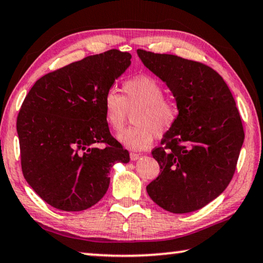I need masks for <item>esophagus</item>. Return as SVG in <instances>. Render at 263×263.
<instances>
[{
	"label": "esophagus",
	"instance_id": "obj_1",
	"mask_svg": "<svg viewBox=\"0 0 263 263\" xmlns=\"http://www.w3.org/2000/svg\"><path fill=\"white\" fill-rule=\"evenodd\" d=\"M141 157V155L140 154H136V153H130V160L132 161H136V160H139Z\"/></svg>",
	"mask_w": 263,
	"mask_h": 263
}]
</instances>
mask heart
Masks as SVG:
<instances>
[{
	"mask_svg": "<svg viewBox=\"0 0 263 263\" xmlns=\"http://www.w3.org/2000/svg\"><path fill=\"white\" fill-rule=\"evenodd\" d=\"M104 120L114 132L123 128L128 112L134 126L124 129L118 140L132 151L151 147L155 135H164L177 120V108L164 99V89L159 81L148 75H140L124 81L122 96L109 89L102 101Z\"/></svg>",
	"mask_w": 263,
	"mask_h": 263,
	"instance_id": "obj_1",
	"label": "heart"
}]
</instances>
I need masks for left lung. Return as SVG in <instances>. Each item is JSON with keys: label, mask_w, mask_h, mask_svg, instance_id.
Here are the masks:
<instances>
[{"label": "left lung", "mask_w": 263, "mask_h": 263, "mask_svg": "<svg viewBox=\"0 0 263 263\" xmlns=\"http://www.w3.org/2000/svg\"><path fill=\"white\" fill-rule=\"evenodd\" d=\"M145 67L167 84L179 110L152 155L160 174L147 185L165 211L201 209L227 188L245 140L235 100L224 80L200 62L137 49Z\"/></svg>", "instance_id": "obj_1"}]
</instances>
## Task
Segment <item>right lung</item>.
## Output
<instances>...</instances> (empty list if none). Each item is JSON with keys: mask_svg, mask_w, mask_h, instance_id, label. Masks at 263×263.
<instances>
[{"mask_svg": "<svg viewBox=\"0 0 263 263\" xmlns=\"http://www.w3.org/2000/svg\"><path fill=\"white\" fill-rule=\"evenodd\" d=\"M130 59L116 49L87 56L42 76L24 99L16 122L23 176L51 207L90 208L107 193L112 165L129 162L110 135L102 101Z\"/></svg>", "mask_w": 263, "mask_h": 263, "instance_id": "add662e5", "label": "right lung"}]
</instances>
